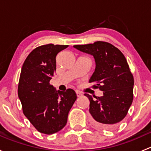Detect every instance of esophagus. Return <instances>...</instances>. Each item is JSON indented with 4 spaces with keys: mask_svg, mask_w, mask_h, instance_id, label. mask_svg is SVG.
I'll return each instance as SVG.
<instances>
[{
    "mask_svg": "<svg viewBox=\"0 0 151 151\" xmlns=\"http://www.w3.org/2000/svg\"><path fill=\"white\" fill-rule=\"evenodd\" d=\"M76 93H77V97H81V96H83V94H82L81 93H80V92H76Z\"/></svg>",
    "mask_w": 151,
    "mask_h": 151,
    "instance_id": "obj_1",
    "label": "esophagus"
}]
</instances>
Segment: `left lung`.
I'll use <instances>...</instances> for the list:
<instances>
[{"mask_svg":"<svg viewBox=\"0 0 151 151\" xmlns=\"http://www.w3.org/2000/svg\"><path fill=\"white\" fill-rule=\"evenodd\" d=\"M91 55L96 63L89 83L103 91L102 96L85 93L90 101L89 112L93 125L99 128H115L127 115L133 101L134 77L123 54L117 47L104 42L74 45Z\"/></svg>","mask_w":151,"mask_h":151,"instance_id":"1","label":"left lung"}]
</instances>
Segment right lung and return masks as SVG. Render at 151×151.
I'll list each match as a JSON object with an SVG mask.
<instances>
[{
	"label": "right lung",
	"mask_w": 151,
	"mask_h": 151,
	"mask_svg": "<svg viewBox=\"0 0 151 151\" xmlns=\"http://www.w3.org/2000/svg\"><path fill=\"white\" fill-rule=\"evenodd\" d=\"M68 45L36 47L25 59L19 77L18 96L24 115L41 133L52 134L67 123L77 94L72 89L56 91L50 84L56 70V56Z\"/></svg>",
	"instance_id": "obj_1"
}]
</instances>
